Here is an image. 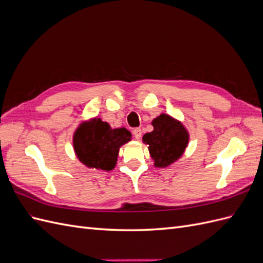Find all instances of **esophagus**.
I'll list each match as a JSON object with an SVG mask.
<instances>
[{
    "instance_id": "34e87169",
    "label": "esophagus",
    "mask_w": 263,
    "mask_h": 263,
    "mask_svg": "<svg viewBox=\"0 0 263 263\" xmlns=\"http://www.w3.org/2000/svg\"><path fill=\"white\" fill-rule=\"evenodd\" d=\"M133 134H134V137L136 138V139H140L141 138V129L140 128H135Z\"/></svg>"
}]
</instances>
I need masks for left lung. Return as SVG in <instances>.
<instances>
[{
    "label": "left lung",
    "mask_w": 263,
    "mask_h": 263,
    "mask_svg": "<svg viewBox=\"0 0 263 263\" xmlns=\"http://www.w3.org/2000/svg\"><path fill=\"white\" fill-rule=\"evenodd\" d=\"M154 130L142 137L155 166L165 168L176 162L184 153L189 144V133L181 122L166 114H161L153 121Z\"/></svg>",
    "instance_id": "obj_1"
}]
</instances>
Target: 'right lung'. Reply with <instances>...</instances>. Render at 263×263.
Masks as SVG:
<instances>
[{
    "instance_id": "right-lung-1",
    "label": "right lung",
    "mask_w": 263,
    "mask_h": 263,
    "mask_svg": "<svg viewBox=\"0 0 263 263\" xmlns=\"http://www.w3.org/2000/svg\"><path fill=\"white\" fill-rule=\"evenodd\" d=\"M132 139L124 127L112 129L101 118L82 123L73 135L76 155L87 168L110 171L115 168L121 146Z\"/></svg>"
}]
</instances>
